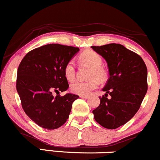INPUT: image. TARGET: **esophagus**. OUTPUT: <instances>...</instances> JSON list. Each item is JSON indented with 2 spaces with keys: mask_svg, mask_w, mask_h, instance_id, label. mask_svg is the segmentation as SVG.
<instances>
[{
  "mask_svg": "<svg viewBox=\"0 0 160 160\" xmlns=\"http://www.w3.org/2000/svg\"><path fill=\"white\" fill-rule=\"evenodd\" d=\"M80 98H83V99H88L89 96H81V95H80Z\"/></svg>",
  "mask_w": 160,
  "mask_h": 160,
  "instance_id": "34e87169",
  "label": "esophagus"
}]
</instances>
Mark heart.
I'll list each match as a JSON object with an SVG mask.
<instances>
[{
    "label": "heart",
    "instance_id": "heart-1",
    "mask_svg": "<svg viewBox=\"0 0 160 160\" xmlns=\"http://www.w3.org/2000/svg\"><path fill=\"white\" fill-rule=\"evenodd\" d=\"M80 60L85 64L91 67L89 73V80H77L71 85L70 89L73 93L87 96L94 89L99 87V80H104L106 78V73L102 68V58L101 55L92 50H87L83 52L80 56ZM64 77L68 81H73L76 77V68L73 60L68 61L64 68Z\"/></svg>",
    "mask_w": 160,
    "mask_h": 160
}]
</instances>
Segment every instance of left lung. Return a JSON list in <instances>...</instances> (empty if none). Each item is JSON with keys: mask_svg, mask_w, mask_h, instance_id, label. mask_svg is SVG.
<instances>
[{"mask_svg": "<svg viewBox=\"0 0 160 160\" xmlns=\"http://www.w3.org/2000/svg\"><path fill=\"white\" fill-rule=\"evenodd\" d=\"M91 48L104 58L109 73L102 89L106 93L99 96V106L92 111L94 118L106 128H118L139 110L148 87L147 66L139 54L120 44Z\"/></svg>", "mask_w": 160, "mask_h": 160, "instance_id": "1", "label": "left lung"}]
</instances>
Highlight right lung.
I'll return each instance as SVG.
<instances>
[{"label": "right lung", "mask_w": 160, "mask_h": 160, "mask_svg": "<svg viewBox=\"0 0 160 160\" xmlns=\"http://www.w3.org/2000/svg\"><path fill=\"white\" fill-rule=\"evenodd\" d=\"M78 51L73 46L48 44L28 52L19 65L16 86L21 105L31 120L43 128L63 125L79 98L71 93L58 95L69 87L64 68ZM53 92L58 96L54 97Z\"/></svg>", "instance_id": "right-lung-1"}]
</instances>
